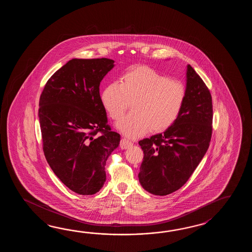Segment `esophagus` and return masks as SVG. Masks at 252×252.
<instances>
[{
	"label": "esophagus",
	"mask_w": 252,
	"mask_h": 252,
	"mask_svg": "<svg viewBox=\"0 0 252 252\" xmlns=\"http://www.w3.org/2000/svg\"><path fill=\"white\" fill-rule=\"evenodd\" d=\"M132 142L131 141H129L128 139H125V138H123V139H121V142H120V147L123 149V150H126V149H128L129 148L130 146H132Z\"/></svg>",
	"instance_id": "34e87169"
}]
</instances>
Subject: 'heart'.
I'll return each mask as SVG.
<instances>
[{"label": "heart", "mask_w": 252, "mask_h": 252, "mask_svg": "<svg viewBox=\"0 0 252 252\" xmlns=\"http://www.w3.org/2000/svg\"><path fill=\"white\" fill-rule=\"evenodd\" d=\"M186 88L147 65H135L112 83L102 94V103L111 118L118 121L132 102L133 112L124 117L118 128L136 138L151 130L159 132L177 122L186 102Z\"/></svg>", "instance_id": "b5f03b06"}]
</instances>
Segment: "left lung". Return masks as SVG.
Wrapping results in <instances>:
<instances>
[{
	"instance_id": "obj_1",
	"label": "left lung",
	"mask_w": 252,
	"mask_h": 252,
	"mask_svg": "<svg viewBox=\"0 0 252 252\" xmlns=\"http://www.w3.org/2000/svg\"><path fill=\"white\" fill-rule=\"evenodd\" d=\"M186 102L177 122L163 133L139 140L144 157L139 180L156 195L182 188L209 148L213 132L212 95L203 79L188 64Z\"/></svg>"
}]
</instances>
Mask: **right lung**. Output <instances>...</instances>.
I'll use <instances>...</instances> for the list:
<instances>
[{"label":"right lung","mask_w":252,"mask_h":252,"mask_svg":"<svg viewBox=\"0 0 252 252\" xmlns=\"http://www.w3.org/2000/svg\"><path fill=\"white\" fill-rule=\"evenodd\" d=\"M113 59L69 60L49 79L39 98L44 155L61 182L83 195L100 191L105 164L121 140L108 125L99 86Z\"/></svg>","instance_id":"1"}]
</instances>
